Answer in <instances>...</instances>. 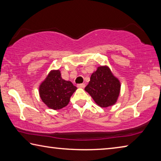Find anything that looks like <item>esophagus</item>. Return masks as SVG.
<instances>
[{"instance_id": "obj_1", "label": "esophagus", "mask_w": 161, "mask_h": 161, "mask_svg": "<svg viewBox=\"0 0 161 161\" xmlns=\"http://www.w3.org/2000/svg\"><path fill=\"white\" fill-rule=\"evenodd\" d=\"M77 87L78 88H84V87H85V84H78L77 85Z\"/></svg>"}]
</instances>
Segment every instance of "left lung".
I'll return each instance as SVG.
<instances>
[{
	"instance_id": "obj_1",
	"label": "left lung",
	"mask_w": 161,
	"mask_h": 161,
	"mask_svg": "<svg viewBox=\"0 0 161 161\" xmlns=\"http://www.w3.org/2000/svg\"><path fill=\"white\" fill-rule=\"evenodd\" d=\"M121 86L119 78L114 76L109 67L101 65L92 74L90 81L84 90L88 92L98 106L107 108L117 102Z\"/></svg>"
}]
</instances>
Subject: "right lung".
I'll return each mask as SVG.
<instances>
[{
	"label": "right lung",
	"mask_w": 161,
	"mask_h": 161,
	"mask_svg": "<svg viewBox=\"0 0 161 161\" xmlns=\"http://www.w3.org/2000/svg\"><path fill=\"white\" fill-rule=\"evenodd\" d=\"M77 89L70 81L62 78L59 69H52L40 83L39 94L48 108L58 110L68 105L71 97Z\"/></svg>",
	"instance_id": "add662e5"
}]
</instances>
